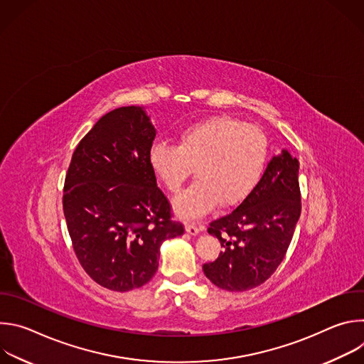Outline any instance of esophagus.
I'll return each mask as SVG.
<instances>
[{"label":"esophagus","mask_w":364,"mask_h":364,"mask_svg":"<svg viewBox=\"0 0 364 364\" xmlns=\"http://www.w3.org/2000/svg\"><path fill=\"white\" fill-rule=\"evenodd\" d=\"M186 232L191 236H196L200 232V228L196 223H186Z\"/></svg>","instance_id":"34e87169"}]
</instances>
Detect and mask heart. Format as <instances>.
I'll list each match as a JSON object with an SVG mask.
<instances>
[{"instance_id": "b5f03b06", "label": "heart", "mask_w": 364, "mask_h": 364, "mask_svg": "<svg viewBox=\"0 0 364 364\" xmlns=\"http://www.w3.org/2000/svg\"><path fill=\"white\" fill-rule=\"evenodd\" d=\"M269 155L265 134L249 124L219 115L181 129L178 145L157 142L149 149L154 174L173 194H178L197 167L198 180L176 203L184 219H197L222 203L233 207L257 187Z\"/></svg>"}]
</instances>
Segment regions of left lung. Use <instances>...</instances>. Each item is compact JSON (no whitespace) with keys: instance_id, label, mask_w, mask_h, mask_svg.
I'll return each mask as SVG.
<instances>
[{"instance_id":"1","label":"left lung","mask_w":364,"mask_h":364,"mask_svg":"<svg viewBox=\"0 0 364 364\" xmlns=\"http://www.w3.org/2000/svg\"><path fill=\"white\" fill-rule=\"evenodd\" d=\"M299 163L284 149L274 157L255 191L236 209L209 225L223 250L203 265L216 287L243 292L264 284L284 261L301 215Z\"/></svg>"}]
</instances>
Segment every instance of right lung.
I'll list each match as a JSON object with an SVG mask.
<instances>
[{"mask_svg": "<svg viewBox=\"0 0 364 364\" xmlns=\"http://www.w3.org/2000/svg\"><path fill=\"white\" fill-rule=\"evenodd\" d=\"M155 128L141 107L103 115L77 144L66 174L63 212L85 272L125 292L159 269L160 246L181 236L149 166Z\"/></svg>", "mask_w": 364, "mask_h": 364, "instance_id": "add662e5", "label": "right lung"}]
</instances>
